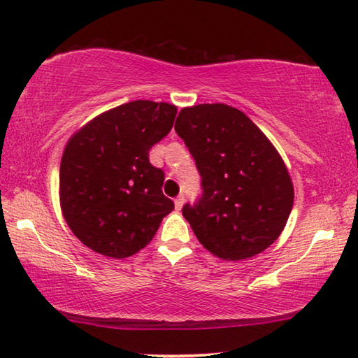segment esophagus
<instances>
[{"mask_svg": "<svg viewBox=\"0 0 358 358\" xmlns=\"http://www.w3.org/2000/svg\"><path fill=\"white\" fill-rule=\"evenodd\" d=\"M183 203H185V196H178L177 199H175V210H181Z\"/></svg>", "mask_w": 358, "mask_h": 358, "instance_id": "34e87169", "label": "esophagus"}]
</instances>
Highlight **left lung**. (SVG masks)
Masks as SVG:
<instances>
[{"instance_id": "8db88e82", "label": "left lung", "mask_w": 358, "mask_h": 358, "mask_svg": "<svg viewBox=\"0 0 358 358\" xmlns=\"http://www.w3.org/2000/svg\"><path fill=\"white\" fill-rule=\"evenodd\" d=\"M175 131L196 159L203 194L183 216L222 260L265 251L286 227L294 185L281 155L246 115L226 104L181 108Z\"/></svg>"}]
</instances>
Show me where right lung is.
<instances>
[{
	"instance_id": "obj_1",
	"label": "right lung",
	"mask_w": 358,
	"mask_h": 358,
	"mask_svg": "<svg viewBox=\"0 0 358 358\" xmlns=\"http://www.w3.org/2000/svg\"><path fill=\"white\" fill-rule=\"evenodd\" d=\"M177 107L132 101L82 126L66 143L59 205L72 234L94 252L124 259L153 240L173 202L148 151L172 129Z\"/></svg>"
}]
</instances>
